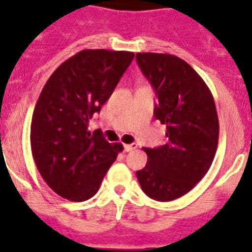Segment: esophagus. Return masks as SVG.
<instances>
[{"mask_svg":"<svg viewBox=\"0 0 252 252\" xmlns=\"http://www.w3.org/2000/svg\"><path fill=\"white\" fill-rule=\"evenodd\" d=\"M136 148H137L136 144H126V145H124V152H132V150H134Z\"/></svg>","mask_w":252,"mask_h":252,"instance_id":"esophagus-1","label":"esophagus"}]
</instances>
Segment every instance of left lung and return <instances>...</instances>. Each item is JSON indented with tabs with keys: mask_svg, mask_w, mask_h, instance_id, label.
<instances>
[{
	"mask_svg": "<svg viewBox=\"0 0 252 252\" xmlns=\"http://www.w3.org/2000/svg\"><path fill=\"white\" fill-rule=\"evenodd\" d=\"M142 74L156 91L154 118L166 126L167 144L144 148L148 162L136 172L146 195L171 201L189 192L211 167L219 145L215 99L191 65L167 53H137Z\"/></svg>",
	"mask_w": 252,
	"mask_h": 252,
	"instance_id": "obj_1",
	"label": "left lung"
}]
</instances>
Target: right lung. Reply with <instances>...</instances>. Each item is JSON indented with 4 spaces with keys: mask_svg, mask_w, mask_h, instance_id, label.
<instances>
[{
    "mask_svg": "<svg viewBox=\"0 0 252 252\" xmlns=\"http://www.w3.org/2000/svg\"><path fill=\"white\" fill-rule=\"evenodd\" d=\"M126 51L84 49L49 77L31 122V150L44 182L64 199L85 201L96 193L123 150L89 120L108 100L133 60Z\"/></svg>",
    "mask_w": 252,
    "mask_h": 252,
    "instance_id": "1",
    "label": "right lung"
}]
</instances>
